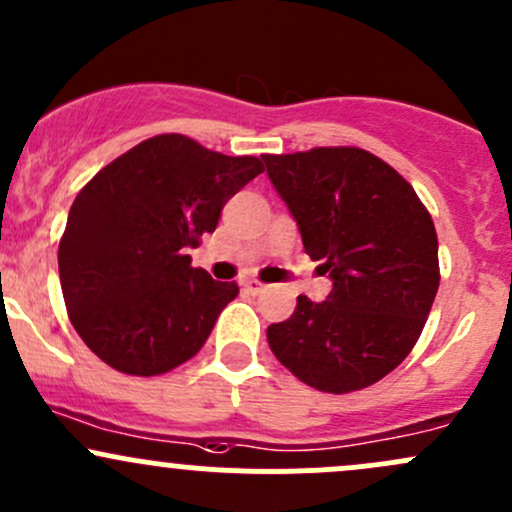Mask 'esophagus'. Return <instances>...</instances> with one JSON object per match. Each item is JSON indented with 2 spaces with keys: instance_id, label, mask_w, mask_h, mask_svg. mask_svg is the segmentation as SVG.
Instances as JSON below:
<instances>
[{
  "instance_id": "obj_1",
  "label": "esophagus",
  "mask_w": 512,
  "mask_h": 512,
  "mask_svg": "<svg viewBox=\"0 0 512 512\" xmlns=\"http://www.w3.org/2000/svg\"><path fill=\"white\" fill-rule=\"evenodd\" d=\"M241 285H244V290H246V293H251V295H258V293H263V288H266V285H263L261 280H256V278H246L244 283H241Z\"/></svg>"
}]
</instances>
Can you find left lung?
<instances>
[{
    "mask_svg": "<svg viewBox=\"0 0 512 512\" xmlns=\"http://www.w3.org/2000/svg\"><path fill=\"white\" fill-rule=\"evenodd\" d=\"M302 246L332 278L327 300L300 295L268 346L307 386L351 393L388 376L420 339L439 288L434 222L412 185L356 146L263 156Z\"/></svg>",
    "mask_w": 512,
    "mask_h": 512,
    "instance_id": "obj_1",
    "label": "left lung"
}]
</instances>
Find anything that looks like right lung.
<instances>
[{"label":"right lung","mask_w":512,"mask_h":512,"mask_svg":"<svg viewBox=\"0 0 512 512\" xmlns=\"http://www.w3.org/2000/svg\"><path fill=\"white\" fill-rule=\"evenodd\" d=\"M258 173L261 158L161 134L78 192L58 246L60 288L75 332L104 364L158 376L202 349L239 285L192 268L188 249Z\"/></svg>","instance_id":"1"}]
</instances>
